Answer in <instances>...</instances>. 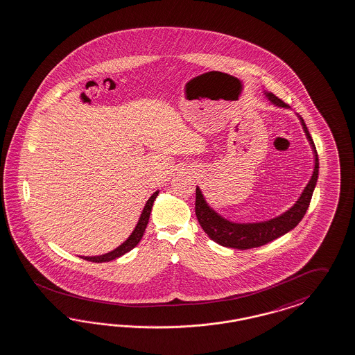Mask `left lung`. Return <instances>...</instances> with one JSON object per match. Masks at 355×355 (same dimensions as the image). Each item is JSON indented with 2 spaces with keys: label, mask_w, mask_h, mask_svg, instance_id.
Instances as JSON below:
<instances>
[{
  "label": "left lung",
  "mask_w": 355,
  "mask_h": 355,
  "mask_svg": "<svg viewBox=\"0 0 355 355\" xmlns=\"http://www.w3.org/2000/svg\"><path fill=\"white\" fill-rule=\"evenodd\" d=\"M266 97L279 107H287V104L282 101L279 97H276L274 93H264ZM302 129L309 141V145L315 154V171L312 173V178L309 183L302 191V196L297 198L296 204H293L292 208H289L283 214L277 216L275 218H271L268 221L252 223H232L223 216H220L217 211L210 208L208 202L202 196L200 188H196V217L198 223L201 225L202 230L208 234L211 241L217 242L218 245L232 249L248 250L263 246L271 241H274L279 236H284L296 227L305 216L311 198L315 191L317 178H318V155L315 151V146L311 134L306 129V125L304 119L300 117Z\"/></svg>",
  "instance_id": "1"
}]
</instances>
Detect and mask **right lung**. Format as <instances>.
<instances>
[{
  "label": "right lung",
  "mask_w": 355,
  "mask_h": 355,
  "mask_svg": "<svg viewBox=\"0 0 355 355\" xmlns=\"http://www.w3.org/2000/svg\"><path fill=\"white\" fill-rule=\"evenodd\" d=\"M158 193L159 191H157L153 196L150 197V198L147 200L145 208H144V211H142V214H141V217H139V220H138V223H137L135 229L132 230V233L130 234V236H129V238H128L122 245H119L117 249H114L113 251H110V252H106L104 255H98V257H81V258H83V259H85V261H89V262H109V261H113V259H116V258L122 257L123 254H126V252H129L130 250L134 249V248L139 243V241L142 239V236H144L146 226H147V223H148V218H150V213H151V209H153L154 200L157 198Z\"/></svg>",
  "instance_id": "add662e5"
}]
</instances>
